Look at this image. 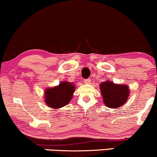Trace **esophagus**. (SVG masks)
I'll use <instances>...</instances> for the list:
<instances>
[{"mask_svg":"<svg viewBox=\"0 0 157 157\" xmlns=\"http://www.w3.org/2000/svg\"><path fill=\"white\" fill-rule=\"evenodd\" d=\"M84 83L85 84H90V82H91V80H90V79H84Z\"/></svg>","mask_w":157,"mask_h":157,"instance_id":"obj_1","label":"esophagus"}]
</instances>
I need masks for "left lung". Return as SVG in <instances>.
Here are the masks:
<instances>
[{
    "mask_svg": "<svg viewBox=\"0 0 157 157\" xmlns=\"http://www.w3.org/2000/svg\"><path fill=\"white\" fill-rule=\"evenodd\" d=\"M100 89L104 103L109 108L120 107L124 105L129 95L127 85H117L109 80L101 83Z\"/></svg>",
    "mask_w": 157,
    "mask_h": 157,
    "instance_id": "8db88e82",
    "label": "left lung"
}]
</instances>
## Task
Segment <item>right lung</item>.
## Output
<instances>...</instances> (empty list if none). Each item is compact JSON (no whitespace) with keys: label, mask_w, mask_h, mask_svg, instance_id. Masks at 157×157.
I'll list each match as a JSON object with an SVG mask.
<instances>
[{"label":"right lung","mask_w":157,"mask_h":157,"mask_svg":"<svg viewBox=\"0 0 157 157\" xmlns=\"http://www.w3.org/2000/svg\"><path fill=\"white\" fill-rule=\"evenodd\" d=\"M75 85L68 82H62L59 85L47 88L45 91V102L52 109H59L67 105L72 100Z\"/></svg>","instance_id":"right-lung-1"}]
</instances>
